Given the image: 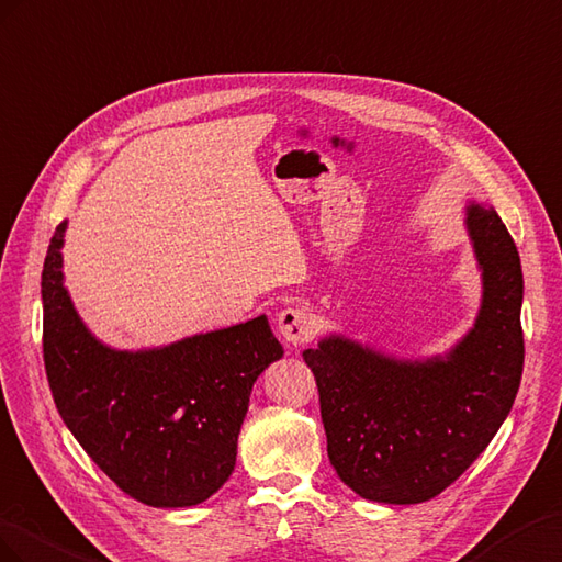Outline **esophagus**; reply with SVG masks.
I'll list each match as a JSON object with an SVG mask.
<instances>
[{
  "label": "esophagus",
  "mask_w": 562,
  "mask_h": 562,
  "mask_svg": "<svg viewBox=\"0 0 562 562\" xmlns=\"http://www.w3.org/2000/svg\"><path fill=\"white\" fill-rule=\"evenodd\" d=\"M278 331L286 344L292 346H301L313 339L315 334V319L311 317V313H306L303 308H284L278 315Z\"/></svg>",
  "instance_id": "obj_1"
}]
</instances>
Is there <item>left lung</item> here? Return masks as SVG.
Wrapping results in <instances>:
<instances>
[{
	"mask_svg": "<svg viewBox=\"0 0 562 562\" xmlns=\"http://www.w3.org/2000/svg\"><path fill=\"white\" fill-rule=\"evenodd\" d=\"M467 231L483 301L473 329L447 356L397 360L341 334L303 350L329 461L362 499L438 496L485 450L516 400L525 360L520 256L492 206L469 202Z\"/></svg>",
	"mask_w": 562,
	"mask_h": 562,
	"instance_id": "8db88e82",
	"label": "left lung"
}]
</instances>
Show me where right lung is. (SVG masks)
Listing matches in <instances>:
<instances>
[{
    "mask_svg": "<svg viewBox=\"0 0 562 562\" xmlns=\"http://www.w3.org/2000/svg\"><path fill=\"white\" fill-rule=\"evenodd\" d=\"M66 228H56L42 270V348L58 414L136 502L202 504L231 477L254 381L284 350L266 315L162 348L101 344L63 284Z\"/></svg>",
    "mask_w": 562,
    "mask_h": 562,
    "instance_id": "1",
    "label": "right lung"
}]
</instances>
